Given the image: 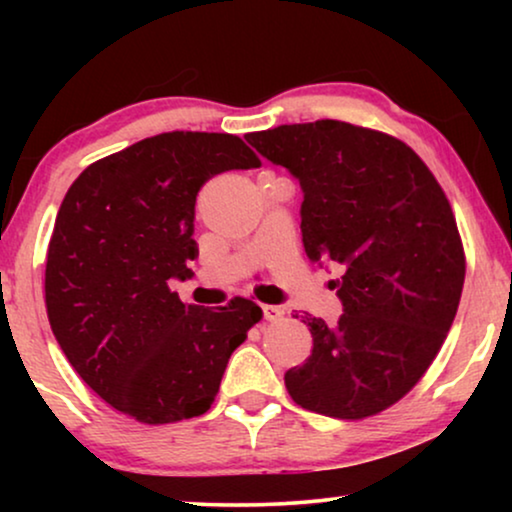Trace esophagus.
I'll return each instance as SVG.
<instances>
[{
  "label": "esophagus",
  "mask_w": 512,
  "mask_h": 512,
  "mask_svg": "<svg viewBox=\"0 0 512 512\" xmlns=\"http://www.w3.org/2000/svg\"><path fill=\"white\" fill-rule=\"evenodd\" d=\"M263 317L265 321H282L284 310L279 305H263Z\"/></svg>",
  "instance_id": "esophagus-1"
}]
</instances>
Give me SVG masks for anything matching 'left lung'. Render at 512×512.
I'll use <instances>...</instances> for the list:
<instances>
[{
    "instance_id": "8db88e82",
    "label": "left lung",
    "mask_w": 512,
    "mask_h": 512,
    "mask_svg": "<svg viewBox=\"0 0 512 512\" xmlns=\"http://www.w3.org/2000/svg\"><path fill=\"white\" fill-rule=\"evenodd\" d=\"M247 142L300 181L307 258L342 265L338 324L305 322L312 354L286 389L319 415H377L422 380L457 314L466 258L450 200L408 144L361 125H279Z\"/></svg>"
}]
</instances>
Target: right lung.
I'll return each mask as SVG.
<instances>
[{"label": "right lung", "instance_id": "add662e5", "mask_svg": "<svg viewBox=\"0 0 512 512\" xmlns=\"http://www.w3.org/2000/svg\"><path fill=\"white\" fill-rule=\"evenodd\" d=\"M258 165L240 137L174 130L97 160L69 186L48 242V321L81 380L123 415H205L230 354L261 321L247 298L214 310L170 289L193 275L202 184Z\"/></svg>", "mask_w": 512, "mask_h": 512}]
</instances>
